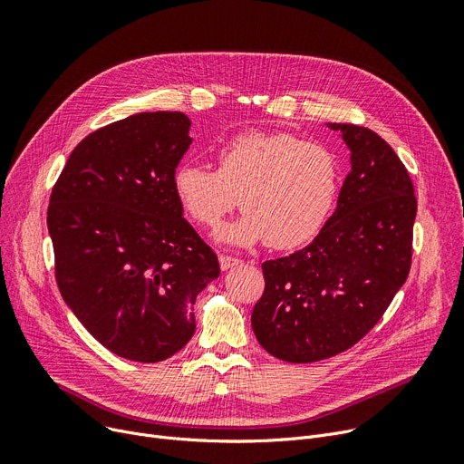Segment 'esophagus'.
<instances>
[{
	"instance_id": "34e87169",
	"label": "esophagus",
	"mask_w": 464,
	"mask_h": 464,
	"mask_svg": "<svg viewBox=\"0 0 464 464\" xmlns=\"http://www.w3.org/2000/svg\"><path fill=\"white\" fill-rule=\"evenodd\" d=\"M218 259H219V266H222V271H229V269H235V266L242 265L240 259L231 257V256H226V254H219Z\"/></svg>"
}]
</instances>
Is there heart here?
Masks as SVG:
<instances>
[{
	"instance_id": "1",
	"label": "heart",
	"mask_w": 464,
	"mask_h": 464,
	"mask_svg": "<svg viewBox=\"0 0 464 464\" xmlns=\"http://www.w3.org/2000/svg\"><path fill=\"white\" fill-rule=\"evenodd\" d=\"M218 169L180 163L173 189L180 207L201 226H216L240 195L245 208L216 231L226 245L252 246L261 240L285 250L320 231L338 189V161L324 144L285 131H248L216 154Z\"/></svg>"
}]
</instances>
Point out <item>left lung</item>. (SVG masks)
Segmentation results:
<instances>
[{"label": "left lung", "instance_id": "obj_1", "mask_svg": "<svg viewBox=\"0 0 464 464\" xmlns=\"http://www.w3.org/2000/svg\"><path fill=\"white\" fill-rule=\"evenodd\" d=\"M350 149L333 216L310 245L261 265L257 343L287 362L343 353L367 334L408 278L418 201L404 163L378 133L327 124Z\"/></svg>", "mask_w": 464, "mask_h": 464}]
</instances>
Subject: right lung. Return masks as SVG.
<instances>
[{
  "label": "right lung",
  "mask_w": 464,
  "mask_h": 464,
  "mask_svg": "<svg viewBox=\"0 0 464 464\" xmlns=\"http://www.w3.org/2000/svg\"><path fill=\"white\" fill-rule=\"evenodd\" d=\"M189 126L184 112L158 111L90 133L48 205L65 304L97 343L130 361L182 350L195 333V299L219 276L173 189Z\"/></svg>",
  "instance_id": "obj_1"
}]
</instances>
